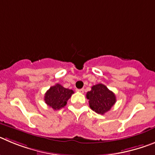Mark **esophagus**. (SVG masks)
<instances>
[{
  "instance_id": "esophagus-1",
  "label": "esophagus",
  "mask_w": 155,
  "mask_h": 155,
  "mask_svg": "<svg viewBox=\"0 0 155 155\" xmlns=\"http://www.w3.org/2000/svg\"><path fill=\"white\" fill-rule=\"evenodd\" d=\"M78 91H79V92H81V93H83V92H84V88H81V89H78Z\"/></svg>"
}]
</instances>
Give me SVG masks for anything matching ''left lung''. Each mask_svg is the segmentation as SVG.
<instances>
[{
  "label": "left lung",
  "instance_id": "obj_1",
  "mask_svg": "<svg viewBox=\"0 0 155 155\" xmlns=\"http://www.w3.org/2000/svg\"><path fill=\"white\" fill-rule=\"evenodd\" d=\"M86 97L89 100L90 108L102 115L110 110L116 102L114 93L102 84L93 85L91 91L87 92Z\"/></svg>",
  "mask_w": 155,
  "mask_h": 155
}]
</instances>
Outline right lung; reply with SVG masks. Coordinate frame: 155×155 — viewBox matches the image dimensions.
<instances>
[{
  "label": "right lung",
  "instance_id": "obj_1",
  "mask_svg": "<svg viewBox=\"0 0 155 155\" xmlns=\"http://www.w3.org/2000/svg\"><path fill=\"white\" fill-rule=\"evenodd\" d=\"M74 94V91L65 88L60 84H57L50 87L45 94V102L54 110H57L64 107L67 102Z\"/></svg>",
  "mask_w": 155,
  "mask_h": 155
}]
</instances>
